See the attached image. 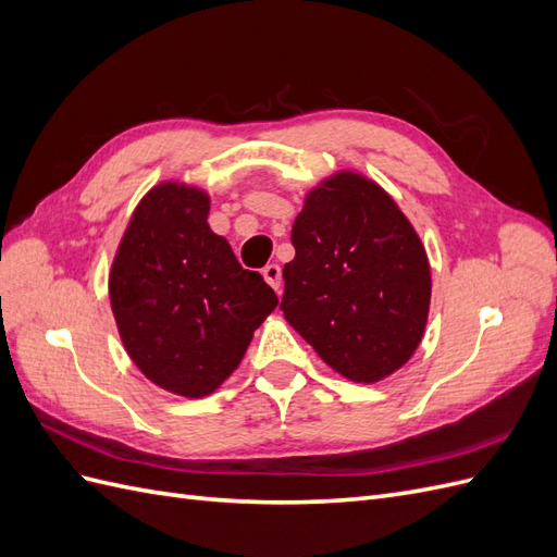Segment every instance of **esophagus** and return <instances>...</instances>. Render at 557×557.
Instances as JSON below:
<instances>
[{
	"label": "esophagus",
	"mask_w": 557,
	"mask_h": 557,
	"mask_svg": "<svg viewBox=\"0 0 557 557\" xmlns=\"http://www.w3.org/2000/svg\"><path fill=\"white\" fill-rule=\"evenodd\" d=\"M262 276H264V281L272 285V288L281 295V267L276 264V262H272V264H267L264 269H262Z\"/></svg>",
	"instance_id": "obj_1"
}]
</instances>
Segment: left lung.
<instances>
[{
	"label": "left lung",
	"instance_id": "obj_1",
	"mask_svg": "<svg viewBox=\"0 0 557 557\" xmlns=\"http://www.w3.org/2000/svg\"><path fill=\"white\" fill-rule=\"evenodd\" d=\"M283 267L285 320L334 372L376 383L423 339L432 278L425 246L379 183L339 172L313 188Z\"/></svg>",
	"mask_w": 557,
	"mask_h": 557
}]
</instances>
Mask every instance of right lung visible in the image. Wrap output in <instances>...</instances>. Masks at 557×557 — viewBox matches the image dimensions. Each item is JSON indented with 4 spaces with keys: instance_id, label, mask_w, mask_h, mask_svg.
<instances>
[{
    "instance_id": "right-lung-1",
    "label": "right lung",
    "mask_w": 557,
    "mask_h": 557,
    "mask_svg": "<svg viewBox=\"0 0 557 557\" xmlns=\"http://www.w3.org/2000/svg\"><path fill=\"white\" fill-rule=\"evenodd\" d=\"M207 218L205 190L156 185L134 209L109 274L127 356L146 379L183 397L211 395L278 305Z\"/></svg>"
}]
</instances>
